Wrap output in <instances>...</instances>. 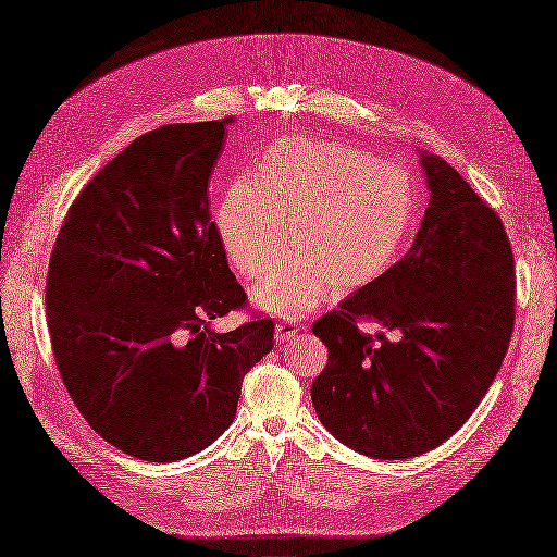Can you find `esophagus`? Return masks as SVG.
I'll return each instance as SVG.
<instances>
[{
  "label": "esophagus",
  "mask_w": 557,
  "mask_h": 557,
  "mask_svg": "<svg viewBox=\"0 0 557 557\" xmlns=\"http://www.w3.org/2000/svg\"><path fill=\"white\" fill-rule=\"evenodd\" d=\"M297 333H299V324H295V322H278V324L274 326V339H276V344L295 339Z\"/></svg>",
  "instance_id": "34e87169"
}]
</instances>
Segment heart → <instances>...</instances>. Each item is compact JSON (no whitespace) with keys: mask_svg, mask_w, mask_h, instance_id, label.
Segmentation results:
<instances>
[{"mask_svg":"<svg viewBox=\"0 0 557 557\" xmlns=\"http://www.w3.org/2000/svg\"><path fill=\"white\" fill-rule=\"evenodd\" d=\"M295 251L253 289L262 310L299 317L329 293L347 297L401 260L419 220L410 172L344 143L278 140L218 208V233L243 278L268 274L287 240Z\"/></svg>","mask_w":557,"mask_h":557,"instance_id":"b5f03b06","label":"heart"}]
</instances>
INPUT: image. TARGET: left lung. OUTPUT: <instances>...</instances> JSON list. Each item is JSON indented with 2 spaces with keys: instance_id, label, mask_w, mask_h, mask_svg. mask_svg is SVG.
<instances>
[{
  "instance_id": "obj_1",
  "label": "left lung",
  "mask_w": 557,
  "mask_h": 557,
  "mask_svg": "<svg viewBox=\"0 0 557 557\" xmlns=\"http://www.w3.org/2000/svg\"><path fill=\"white\" fill-rule=\"evenodd\" d=\"M419 156L431 199L410 251L312 326L329 347L310 389L314 412L344 446L376 460L421 456L451 437L487 394L515 326L506 228L451 165ZM360 319L400 337L367 336Z\"/></svg>"
}]
</instances>
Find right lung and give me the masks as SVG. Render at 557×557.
<instances>
[{"label": "right lung", "instance_id": "right-lung-1", "mask_svg": "<svg viewBox=\"0 0 557 557\" xmlns=\"http://www.w3.org/2000/svg\"><path fill=\"white\" fill-rule=\"evenodd\" d=\"M233 122L168 124L131 143L74 199L49 258L61 379L90 429L131 458L203 451L274 347L272 320L210 329L247 301L206 195Z\"/></svg>", "mask_w": 557, "mask_h": 557}]
</instances>
